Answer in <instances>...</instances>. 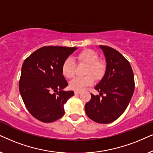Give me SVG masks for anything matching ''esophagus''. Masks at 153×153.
Listing matches in <instances>:
<instances>
[{
  "instance_id": "1",
  "label": "esophagus",
  "mask_w": 153,
  "mask_h": 153,
  "mask_svg": "<svg viewBox=\"0 0 153 153\" xmlns=\"http://www.w3.org/2000/svg\"><path fill=\"white\" fill-rule=\"evenodd\" d=\"M80 92H81L80 91H78V90H75V91H74L75 94H80Z\"/></svg>"
}]
</instances>
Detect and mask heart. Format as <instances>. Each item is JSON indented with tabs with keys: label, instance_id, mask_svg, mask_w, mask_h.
I'll return each instance as SVG.
<instances>
[{
	"label": "heart",
	"instance_id": "1",
	"mask_svg": "<svg viewBox=\"0 0 153 153\" xmlns=\"http://www.w3.org/2000/svg\"><path fill=\"white\" fill-rule=\"evenodd\" d=\"M78 63L87 64L84 77H77L69 83V87L73 90L80 91L94 83V78L100 80L103 77L106 66L104 62L99 60V55L95 51L86 49L79 52L75 56ZM75 63L70 57L66 58L62 66V74L66 78H73L75 74Z\"/></svg>",
	"mask_w": 153,
	"mask_h": 153
}]
</instances>
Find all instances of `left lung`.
<instances>
[{
    "mask_svg": "<svg viewBox=\"0 0 153 153\" xmlns=\"http://www.w3.org/2000/svg\"><path fill=\"white\" fill-rule=\"evenodd\" d=\"M106 60L105 75L96 86L99 95L91 94L85 104L87 115L97 123L108 124L120 117L134 91V73L129 62L111 47L99 45Z\"/></svg>",
    "mask_w": 153,
    "mask_h": 153,
    "instance_id": "8db88e82",
    "label": "left lung"
}]
</instances>
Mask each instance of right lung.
Instances as JSON below:
<instances>
[{"mask_svg": "<svg viewBox=\"0 0 153 153\" xmlns=\"http://www.w3.org/2000/svg\"><path fill=\"white\" fill-rule=\"evenodd\" d=\"M75 47L44 46L33 52L22 67L19 88L25 106L33 117L52 123L64 115V104L74 95L63 91L68 82L62 72L64 61Z\"/></svg>", "mask_w": 153, "mask_h": 153, "instance_id": "right-lung-1", "label": "right lung"}]
</instances>
